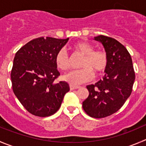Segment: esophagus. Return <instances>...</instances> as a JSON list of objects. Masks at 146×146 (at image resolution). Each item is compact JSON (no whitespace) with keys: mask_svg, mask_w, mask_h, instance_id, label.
Returning <instances> with one entry per match:
<instances>
[{"mask_svg":"<svg viewBox=\"0 0 146 146\" xmlns=\"http://www.w3.org/2000/svg\"><path fill=\"white\" fill-rule=\"evenodd\" d=\"M79 87H78V86H75V85H72V84H71V85H69V88H70V90H77V89H78Z\"/></svg>","mask_w":146,"mask_h":146,"instance_id":"34e87169","label":"esophagus"}]
</instances>
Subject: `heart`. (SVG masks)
<instances>
[{
	"mask_svg": "<svg viewBox=\"0 0 146 146\" xmlns=\"http://www.w3.org/2000/svg\"><path fill=\"white\" fill-rule=\"evenodd\" d=\"M76 51L84 56L80 69L72 70L63 76V80L71 84H80L90 81L93 77V72L98 76L103 74L108 64V56L104 51H95L92 46L85 42H79L74 44ZM56 66L62 70L69 68V55L64 48L58 51L55 56Z\"/></svg>",
	"mask_w": 146,
	"mask_h": 146,
	"instance_id": "b5f03b06",
	"label": "heart"
}]
</instances>
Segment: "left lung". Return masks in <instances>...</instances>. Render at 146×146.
<instances>
[{
    "instance_id": "1",
    "label": "left lung",
    "mask_w": 146,
    "mask_h": 146,
    "mask_svg": "<svg viewBox=\"0 0 146 146\" xmlns=\"http://www.w3.org/2000/svg\"><path fill=\"white\" fill-rule=\"evenodd\" d=\"M94 40L104 46L108 64L103 79L87 86L89 96L82 102V108L90 117L102 118L119 110L130 97L135 72L130 54L123 44L102 35Z\"/></svg>"
}]
</instances>
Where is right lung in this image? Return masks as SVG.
Here are the masks:
<instances>
[{
	"mask_svg": "<svg viewBox=\"0 0 146 146\" xmlns=\"http://www.w3.org/2000/svg\"><path fill=\"white\" fill-rule=\"evenodd\" d=\"M68 40L40 37L25 44L15 55L11 74L13 91L25 109L34 115H52L69 91L66 82H54L60 75L55 56Z\"/></svg>",
	"mask_w": 146,
	"mask_h": 146,
	"instance_id": "obj_1",
	"label": "right lung"
}]
</instances>
